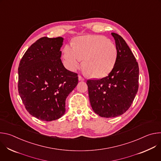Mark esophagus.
I'll use <instances>...</instances> for the list:
<instances>
[{"label": "esophagus", "instance_id": "obj_1", "mask_svg": "<svg viewBox=\"0 0 161 161\" xmlns=\"http://www.w3.org/2000/svg\"><path fill=\"white\" fill-rule=\"evenodd\" d=\"M78 80H79L80 81H84V80H85V79H84L81 76H80V75L78 76Z\"/></svg>", "mask_w": 161, "mask_h": 161}]
</instances>
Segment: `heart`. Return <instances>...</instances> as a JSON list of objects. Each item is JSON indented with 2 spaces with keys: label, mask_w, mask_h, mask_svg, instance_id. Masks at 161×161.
Masks as SVG:
<instances>
[{
  "label": "heart",
  "mask_w": 161,
  "mask_h": 161,
  "mask_svg": "<svg viewBox=\"0 0 161 161\" xmlns=\"http://www.w3.org/2000/svg\"><path fill=\"white\" fill-rule=\"evenodd\" d=\"M116 45L106 37L88 35L76 39L73 47L65 46L64 57L68 67L75 71L83 60L85 71L92 78H103L114 68L117 58Z\"/></svg>",
  "instance_id": "b5f03b06"
}]
</instances>
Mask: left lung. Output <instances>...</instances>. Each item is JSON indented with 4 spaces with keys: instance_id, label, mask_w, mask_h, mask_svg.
<instances>
[{
    "instance_id": "left-lung-1",
    "label": "left lung",
    "mask_w": 161,
    "mask_h": 161,
    "mask_svg": "<svg viewBox=\"0 0 161 161\" xmlns=\"http://www.w3.org/2000/svg\"><path fill=\"white\" fill-rule=\"evenodd\" d=\"M111 35L118 51L114 68L106 77L86 81L92 108L104 118L124 114L131 106L139 87L138 64L125 40L116 33Z\"/></svg>"
}]
</instances>
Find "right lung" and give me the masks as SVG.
Listing matches in <instances>:
<instances>
[{"instance_id":"1","label":"right lung","mask_w":161,"mask_h":161,"mask_svg":"<svg viewBox=\"0 0 161 161\" xmlns=\"http://www.w3.org/2000/svg\"><path fill=\"white\" fill-rule=\"evenodd\" d=\"M61 37L38 39L26 51L18 67V88L27 111L42 121L60 119L65 100L78 83V75L69 71L60 59Z\"/></svg>"}]
</instances>
